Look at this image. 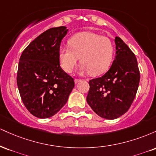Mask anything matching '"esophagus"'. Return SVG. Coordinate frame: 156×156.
Instances as JSON below:
<instances>
[{
    "label": "esophagus",
    "instance_id": "1",
    "mask_svg": "<svg viewBox=\"0 0 156 156\" xmlns=\"http://www.w3.org/2000/svg\"><path fill=\"white\" fill-rule=\"evenodd\" d=\"M80 80H81L80 79H78V78H76V79H75V83H78V82L80 81Z\"/></svg>",
    "mask_w": 156,
    "mask_h": 156
}]
</instances>
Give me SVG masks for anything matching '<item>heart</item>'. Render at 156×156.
Listing matches in <instances>:
<instances>
[{
  "mask_svg": "<svg viewBox=\"0 0 156 156\" xmlns=\"http://www.w3.org/2000/svg\"><path fill=\"white\" fill-rule=\"evenodd\" d=\"M68 46L58 49V59L67 73H72L80 58V70L92 76L103 73L112 64L114 47L108 37L92 32H80L68 40Z\"/></svg>",
  "mask_w": 156,
  "mask_h": 156,
  "instance_id": "obj_1",
  "label": "heart"
}]
</instances>
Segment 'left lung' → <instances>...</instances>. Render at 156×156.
<instances>
[{"mask_svg": "<svg viewBox=\"0 0 156 156\" xmlns=\"http://www.w3.org/2000/svg\"><path fill=\"white\" fill-rule=\"evenodd\" d=\"M115 59L108 72L89 81L88 104L100 117L114 119L130 108L136 94L140 73L136 57L119 37H115Z\"/></svg>", "mask_w": 156, "mask_h": 156, "instance_id": "obj_1", "label": "left lung"}]
</instances>
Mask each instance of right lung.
I'll return each mask as SVG.
<instances>
[{
	"mask_svg": "<svg viewBox=\"0 0 156 156\" xmlns=\"http://www.w3.org/2000/svg\"><path fill=\"white\" fill-rule=\"evenodd\" d=\"M65 26L51 28L36 38L20 58L17 83L23 104L36 117L55 115L67 103L74 79L60 67L58 59Z\"/></svg>",
	"mask_w": 156,
	"mask_h": 156,
	"instance_id": "obj_1",
	"label": "right lung"
}]
</instances>
